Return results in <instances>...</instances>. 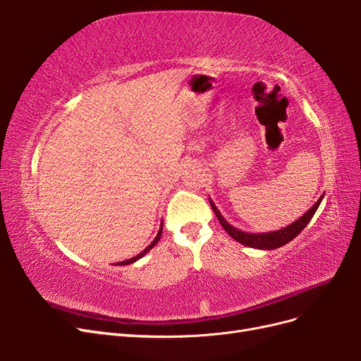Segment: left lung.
I'll return each instance as SVG.
<instances>
[{"label": "left lung", "mask_w": 361, "mask_h": 361, "mask_svg": "<svg viewBox=\"0 0 361 361\" xmlns=\"http://www.w3.org/2000/svg\"><path fill=\"white\" fill-rule=\"evenodd\" d=\"M324 199V194L321 195V199L316 202L310 209L305 212L302 216H300L297 221H293L292 224H289L288 227H283L280 231H274V232H267V233H247L243 231H238L236 227H233L232 224H228L224 216L221 215V212L216 209V206L214 204V202L209 199V203L212 206V209L218 218V221L223 226L224 231L231 235L235 241H238L239 244L251 247V248H259V250H274L279 248L281 245L288 244L289 241L300 235L302 232V228L309 224V221L313 218L316 209H318L321 202Z\"/></svg>", "instance_id": "8db88e82"}]
</instances>
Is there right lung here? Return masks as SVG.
Returning a JSON list of instances; mask_svg holds the SVG:
<instances>
[{
    "label": "right lung",
    "instance_id": "right-lung-1",
    "mask_svg": "<svg viewBox=\"0 0 361 361\" xmlns=\"http://www.w3.org/2000/svg\"><path fill=\"white\" fill-rule=\"evenodd\" d=\"M161 235H162V223H161V226H159V231H158V235L155 236V239H154V241H152L150 243V245H147L143 251H141V253L140 255H137V256H134V257H130V259H126V260H123V262H118V264L117 265H129V264H134V262H137L138 259H141V257H143L146 253H149V251L152 250V248H154L157 244H158V241H159V238H161Z\"/></svg>",
    "mask_w": 361,
    "mask_h": 361
}]
</instances>
